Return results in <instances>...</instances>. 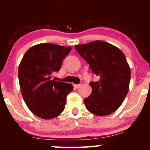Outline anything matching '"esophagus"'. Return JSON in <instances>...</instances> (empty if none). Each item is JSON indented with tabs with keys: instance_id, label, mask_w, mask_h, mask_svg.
Returning a JSON list of instances; mask_svg holds the SVG:
<instances>
[{
	"instance_id": "obj_1",
	"label": "esophagus",
	"mask_w": 150,
	"mask_h": 150,
	"mask_svg": "<svg viewBox=\"0 0 150 150\" xmlns=\"http://www.w3.org/2000/svg\"><path fill=\"white\" fill-rule=\"evenodd\" d=\"M81 86V84H79V85H73V87H74V88H80Z\"/></svg>"
}]
</instances>
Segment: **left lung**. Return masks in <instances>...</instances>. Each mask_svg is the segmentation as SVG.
<instances>
[{
  "label": "left lung",
  "mask_w": 150,
  "mask_h": 150,
  "mask_svg": "<svg viewBox=\"0 0 150 150\" xmlns=\"http://www.w3.org/2000/svg\"><path fill=\"white\" fill-rule=\"evenodd\" d=\"M75 48L99 78L96 82L90 83L93 91L84 99L86 108L97 116L113 113L129 90L131 71L124 53L115 45L99 40L76 45Z\"/></svg>",
  "instance_id": "1"
}]
</instances>
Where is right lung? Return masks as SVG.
<instances>
[{
  "label": "right lung",
  "instance_id": "1",
  "mask_svg": "<svg viewBox=\"0 0 150 150\" xmlns=\"http://www.w3.org/2000/svg\"><path fill=\"white\" fill-rule=\"evenodd\" d=\"M71 47L39 44L25 53L18 67L22 97L32 112L43 119L59 116L65 108L66 98L73 91L71 84L52 80L59 71L63 59Z\"/></svg>",
  "mask_w": 150,
  "mask_h": 150
}]
</instances>
